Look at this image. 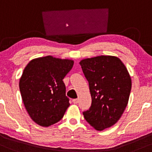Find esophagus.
<instances>
[{
    "label": "esophagus",
    "instance_id": "34e87169",
    "mask_svg": "<svg viewBox=\"0 0 152 152\" xmlns=\"http://www.w3.org/2000/svg\"><path fill=\"white\" fill-rule=\"evenodd\" d=\"M78 100H78L77 98V99H73L72 102H73V103H74L75 104H77V103H78Z\"/></svg>",
    "mask_w": 152,
    "mask_h": 152
}]
</instances>
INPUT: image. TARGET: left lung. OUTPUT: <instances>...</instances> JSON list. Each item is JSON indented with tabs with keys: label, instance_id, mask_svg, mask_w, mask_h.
Segmentation results:
<instances>
[{
	"label": "left lung",
	"instance_id": "left-lung-1",
	"mask_svg": "<svg viewBox=\"0 0 152 152\" xmlns=\"http://www.w3.org/2000/svg\"><path fill=\"white\" fill-rule=\"evenodd\" d=\"M80 64L92 98L91 106L83 115L91 126L103 131L114 125L124 113L131 93V77L121 60L114 56L88 58Z\"/></svg>",
	"mask_w": 152,
	"mask_h": 152
}]
</instances>
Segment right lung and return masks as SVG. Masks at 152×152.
<instances>
[{"mask_svg": "<svg viewBox=\"0 0 152 152\" xmlns=\"http://www.w3.org/2000/svg\"><path fill=\"white\" fill-rule=\"evenodd\" d=\"M74 61L52 56L32 59L23 69L19 88L23 104L31 118L41 126L56 124L69 105L66 96V75Z\"/></svg>", "mask_w": 152, "mask_h": 152, "instance_id": "right-lung-1", "label": "right lung"}]
</instances>
